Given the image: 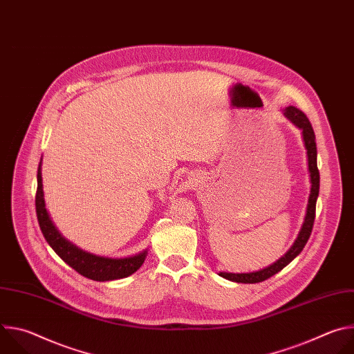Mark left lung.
<instances>
[{"instance_id":"left-lung-1","label":"left lung","mask_w":354,"mask_h":354,"mask_svg":"<svg viewBox=\"0 0 354 354\" xmlns=\"http://www.w3.org/2000/svg\"><path fill=\"white\" fill-rule=\"evenodd\" d=\"M286 118L294 123L302 133V140H304V145L307 149V157H308V171L311 176V192L308 197V206H307V214L304 218V223H302V227L299 230V234L297 239L294 241L292 246L287 250V254L281 257L277 262L273 265L268 266L266 269H262L259 272H252V273H227V272H220L218 274L227 280L236 281V283H261L272 277L273 274L279 273L283 270L295 257L301 254V250L304 249L314 227V220H315V207H317V198L319 194V171L317 165V142H315V133L314 129L306 116V113H302L299 109L295 106H287L284 109Z\"/></svg>"}]
</instances>
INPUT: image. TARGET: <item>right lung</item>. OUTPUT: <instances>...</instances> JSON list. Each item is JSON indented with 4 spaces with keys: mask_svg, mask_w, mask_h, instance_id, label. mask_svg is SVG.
<instances>
[{
    "mask_svg": "<svg viewBox=\"0 0 354 354\" xmlns=\"http://www.w3.org/2000/svg\"><path fill=\"white\" fill-rule=\"evenodd\" d=\"M41 161L37 168V190L35 197L36 205V216L39 221V227L41 230L43 236L48 242V245L53 248L56 254L75 272L88 277L95 281H109L127 277L137 272L144 259L147 257V250L136 257H129L123 259H113L105 257H96L85 252L70 241H67L57 228L53 225L52 220L48 217V213L44 207V198H43V185H41Z\"/></svg>",
    "mask_w": 354,
    "mask_h": 354,
    "instance_id": "right-lung-1",
    "label": "right lung"
}]
</instances>
